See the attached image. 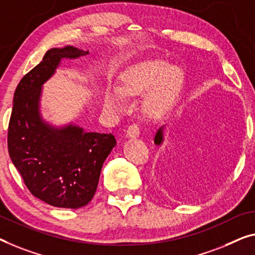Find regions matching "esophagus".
I'll use <instances>...</instances> for the list:
<instances>
[{"label": "esophagus", "mask_w": 255, "mask_h": 255, "mask_svg": "<svg viewBox=\"0 0 255 255\" xmlns=\"http://www.w3.org/2000/svg\"><path fill=\"white\" fill-rule=\"evenodd\" d=\"M126 136L128 138H136L139 136V128L137 125H131V126H129L127 129V132H126Z\"/></svg>", "instance_id": "1"}]
</instances>
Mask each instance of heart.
<instances>
[{"label":"heart","instance_id":"heart-1","mask_svg":"<svg viewBox=\"0 0 255 255\" xmlns=\"http://www.w3.org/2000/svg\"><path fill=\"white\" fill-rule=\"evenodd\" d=\"M182 82V71L162 59L150 60L130 68L119 80L118 87L109 86L104 93V106L110 112H123L126 97L144 98L142 108L146 117L160 119L169 111Z\"/></svg>","mask_w":255,"mask_h":255}]
</instances>
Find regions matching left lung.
Listing matches in <instances>:
<instances>
[{
    "mask_svg": "<svg viewBox=\"0 0 255 255\" xmlns=\"http://www.w3.org/2000/svg\"><path fill=\"white\" fill-rule=\"evenodd\" d=\"M164 127L165 126H161L160 128L158 129L157 132H155L154 135V138H153V142L155 145H161L162 142H164Z\"/></svg>",
    "mask_w": 255,
    "mask_h": 255,
    "instance_id": "left-lung-1",
    "label": "left lung"
}]
</instances>
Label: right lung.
Returning a JSON list of instances; mask_svg holds the SVG:
<instances>
[{
	"label": "right lung",
	"mask_w": 255,
	"mask_h": 255,
	"mask_svg": "<svg viewBox=\"0 0 255 255\" xmlns=\"http://www.w3.org/2000/svg\"><path fill=\"white\" fill-rule=\"evenodd\" d=\"M88 54L73 45L50 49L14 91L7 131L11 161L32 195L55 207L75 210L93 199L117 144L112 134L88 132L73 123L55 126L41 113L44 83L64 60Z\"/></svg>",
	"instance_id": "right-lung-1"
}]
</instances>
